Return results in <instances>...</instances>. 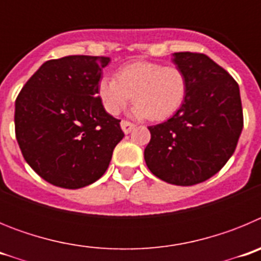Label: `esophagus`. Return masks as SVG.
Returning <instances> with one entry per match:
<instances>
[{"label": "esophagus", "mask_w": 261, "mask_h": 261, "mask_svg": "<svg viewBox=\"0 0 261 261\" xmlns=\"http://www.w3.org/2000/svg\"><path fill=\"white\" fill-rule=\"evenodd\" d=\"M120 125H121V129H123V132L125 133V135L130 133L132 132V129H135V124L129 123V121H126V120H121Z\"/></svg>", "instance_id": "1"}]
</instances>
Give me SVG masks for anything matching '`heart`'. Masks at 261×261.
Listing matches in <instances>:
<instances>
[{
    "instance_id": "obj_1",
    "label": "heart",
    "mask_w": 261,
    "mask_h": 261,
    "mask_svg": "<svg viewBox=\"0 0 261 261\" xmlns=\"http://www.w3.org/2000/svg\"><path fill=\"white\" fill-rule=\"evenodd\" d=\"M96 93L110 115L119 114L132 98L133 116L161 121L172 116L184 103L187 78L176 66L141 60L117 69L116 78H99Z\"/></svg>"
}]
</instances>
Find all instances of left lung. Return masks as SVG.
Masks as SVG:
<instances>
[{"mask_svg":"<svg viewBox=\"0 0 261 261\" xmlns=\"http://www.w3.org/2000/svg\"><path fill=\"white\" fill-rule=\"evenodd\" d=\"M187 78V95L171 119L149 126L146 166L175 186H195L216 175L234 153L243 129L239 86L202 53H172Z\"/></svg>","mask_w":261,"mask_h":261,"instance_id":"8db88e82","label":"left lung"}]
</instances>
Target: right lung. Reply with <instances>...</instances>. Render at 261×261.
I'll return each mask as SVG.
<instances>
[{
  "mask_svg": "<svg viewBox=\"0 0 261 261\" xmlns=\"http://www.w3.org/2000/svg\"><path fill=\"white\" fill-rule=\"evenodd\" d=\"M110 57L66 56L45 61L15 100V136L26 162L48 183L78 190L108 168L124 137L106 112L99 78Z\"/></svg>",
  "mask_w": 261,
  "mask_h": 261,
  "instance_id": "right-lung-1",
  "label": "right lung"
}]
</instances>
